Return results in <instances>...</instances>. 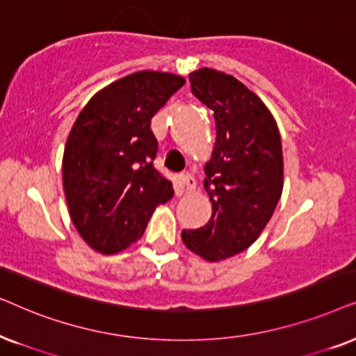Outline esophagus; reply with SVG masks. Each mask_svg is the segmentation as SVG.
<instances>
[{"mask_svg":"<svg viewBox=\"0 0 356 356\" xmlns=\"http://www.w3.org/2000/svg\"><path fill=\"white\" fill-rule=\"evenodd\" d=\"M179 186H181L182 192L191 193V192L195 191L197 182L191 174H181V175H179Z\"/></svg>","mask_w":356,"mask_h":356,"instance_id":"obj_1","label":"esophagus"}]
</instances>
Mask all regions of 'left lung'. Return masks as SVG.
<instances>
[{
  "label": "left lung",
  "instance_id": "left-lung-1",
  "mask_svg": "<svg viewBox=\"0 0 356 356\" xmlns=\"http://www.w3.org/2000/svg\"><path fill=\"white\" fill-rule=\"evenodd\" d=\"M192 94L213 111L216 140L203 187L211 218L182 241L208 262L233 257L254 244L283 191V151L277 122L257 94L234 76L211 68L188 74Z\"/></svg>",
  "mask_w": 356,
  "mask_h": 356
}]
</instances>
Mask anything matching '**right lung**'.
Segmentation results:
<instances>
[{
    "mask_svg": "<svg viewBox=\"0 0 356 356\" xmlns=\"http://www.w3.org/2000/svg\"><path fill=\"white\" fill-rule=\"evenodd\" d=\"M186 79L136 71L94 94L76 118L63 153L71 221L89 248L115 254L143 236L156 207L174 195L154 169L151 118Z\"/></svg>",
    "mask_w": 356,
    "mask_h": 356,
    "instance_id": "right-lung-1",
    "label": "right lung"
}]
</instances>
